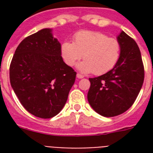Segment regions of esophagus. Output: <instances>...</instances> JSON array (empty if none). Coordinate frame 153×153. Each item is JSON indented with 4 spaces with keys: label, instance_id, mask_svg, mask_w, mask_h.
Returning a JSON list of instances; mask_svg holds the SVG:
<instances>
[{
    "label": "esophagus",
    "instance_id": "esophagus-1",
    "mask_svg": "<svg viewBox=\"0 0 153 153\" xmlns=\"http://www.w3.org/2000/svg\"><path fill=\"white\" fill-rule=\"evenodd\" d=\"M77 78H79V79H82V78H84V75L83 74L78 73V74H77Z\"/></svg>",
    "mask_w": 153,
    "mask_h": 153
}]
</instances>
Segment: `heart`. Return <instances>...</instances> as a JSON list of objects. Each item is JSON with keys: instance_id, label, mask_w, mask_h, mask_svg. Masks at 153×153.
Listing matches in <instances>:
<instances>
[{"instance_id": "heart-1", "label": "heart", "mask_w": 153, "mask_h": 153, "mask_svg": "<svg viewBox=\"0 0 153 153\" xmlns=\"http://www.w3.org/2000/svg\"><path fill=\"white\" fill-rule=\"evenodd\" d=\"M120 51L121 45L116 38L92 31L77 32L73 44L64 42L61 46V55L68 66H74L82 55L85 60L79 65V70L96 75L105 74L115 66Z\"/></svg>"}]
</instances>
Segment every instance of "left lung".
<instances>
[{"instance_id":"left-lung-1","label":"left lung","mask_w":153,"mask_h":153,"mask_svg":"<svg viewBox=\"0 0 153 153\" xmlns=\"http://www.w3.org/2000/svg\"><path fill=\"white\" fill-rule=\"evenodd\" d=\"M117 40L121 54L114 68L89 79V103L98 114L108 117L123 114L133 105L145 79L142 58L135 40L124 32Z\"/></svg>"}]
</instances>
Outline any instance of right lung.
I'll return each mask as SVG.
<instances>
[{
  "mask_svg": "<svg viewBox=\"0 0 153 153\" xmlns=\"http://www.w3.org/2000/svg\"><path fill=\"white\" fill-rule=\"evenodd\" d=\"M51 29L26 37L9 67L11 86L25 109L40 118L57 115L68 98L76 72L63 62L61 45Z\"/></svg>",
  "mask_w": 153,
  "mask_h": 153,
  "instance_id": "add662e5",
  "label": "right lung"
}]
</instances>
